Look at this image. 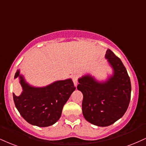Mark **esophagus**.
Wrapping results in <instances>:
<instances>
[{
  "instance_id": "obj_1",
  "label": "esophagus",
  "mask_w": 146,
  "mask_h": 146,
  "mask_svg": "<svg viewBox=\"0 0 146 146\" xmlns=\"http://www.w3.org/2000/svg\"><path fill=\"white\" fill-rule=\"evenodd\" d=\"M72 80H73V83H74L75 86L78 85V75H73V78H72Z\"/></svg>"
}]
</instances>
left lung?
<instances>
[{
    "label": "left lung",
    "instance_id": "1",
    "mask_svg": "<svg viewBox=\"0 0 146 146\" xmlns=\"http://www.w3.org/2000/svg\"><path fill=\"white\" fill-rule=\"evenodd\" d=\"M105 57L113 69L112 75L105 82L90 74L83 75L78 79L77 87L84 96V117L98 126H110L121 118L131 100V80L123 63L110 49Z\"/></svg>",
    "mask_w": 146,
    "mask_h": 146
}]
</instances>
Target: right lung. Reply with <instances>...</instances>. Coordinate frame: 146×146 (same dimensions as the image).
I'll use <instances>...</instances> for the list:
<instances>
[{"instance_id":"1","label":"right lung","mask_w":146,"mask_h":146,"mask_svg":"<svg viewBox=\"0 0 146 146\" xmlns=\"http://www.w3.org/2000/svg\"><path fill=\"white\" fill-rule=\"evenodd\" d=\"M18 78L22 88L20 96L13 93L17 110L26 122L32 125L46 127L55 124L61 116L62 108L75 90L71 78L56 81L43 87H35L26 82L20 70Z\"/></svg>"}]
</instances>
